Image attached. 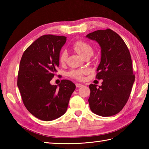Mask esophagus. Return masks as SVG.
<instances>
[{
	"mask_svg": "<svg viewBox=\"0 0 149 149\" xmlns=\"http://www.w3.org/2000/svg\"><path fill=\"white\" fill-rule=\"evenodd\" d=\"M75 86H76L77 88H81L82 86H83V85L81 84H79V83H76V84H75Z\"/></svg>",
	"mask_w": 149,
	"mask_h": 149,
	"instance_id": "esophagus-1",
	"label": "esophagus"
}]
</instances>
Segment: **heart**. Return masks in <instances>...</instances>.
Masks as SVG:
<instances>
[{
  "instance_id": "b5f03b06",
  "label": "heart",
  "mask_w": 149,
  "mask_h": 149,
  "mask_svg": "<svg viewBox=\"0 0 149 149\" xmlns=\"http://www.w3.org/2000/svg\"><path fill=\"white\" fill-rule=\"evenodd\" d=\"M73 49L78 54L83 56V58L88 54L92 55L93 53V47H91L89 43L84 42L82 40H78L74 42L72 45ZM67 59V53L65 50H63L61 52L59 55V62L61 64L65 63ZM88 73V70L86 69H79V70H73L71 72H70L69 75L71 77L77 80H81L83 79V75L86 74Z\"/></svg>"
}]
</instances>
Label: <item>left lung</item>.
<instances>
[{
	"label": "left lung",
	"instance_id": "8db88e82",
	"mask_svg": "<svg viewBox=\"0 0 149 149\" xmlns=\"http://www.w3.org/2000/svg\"><path fill=\"white\" fill-rule=\"evenodd\" d=\"M86 37L101 47L96 78L103 80L99 88L90 84V109L99 116L115 115L127 103L135 80L130 52L122 38L110 29L95 31Z\"/></svg>",
	"mask_w": 149,
	"mask_h": 149
}]
</instances>
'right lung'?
<instances>
[{
  "label": "right lung",
  "instance_id": "add662e5",
  "mask_svg": "<svg viewBox=\"0 0 149 149\" xmlns=\"http://www.w3.org/2000/svg\"><path fill=\"white\" fill-rule=\"evenodd\" d=\"M66 37L40 36L25 50L20 60L17 86L27 109L37 118L51 121L64 115L75 89L72 81L63 79L50 84L59 65V53Z\"/></svg>",
  "mask_w": 149,
  "mask_h": 149
}]
</instances>
